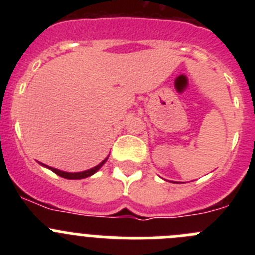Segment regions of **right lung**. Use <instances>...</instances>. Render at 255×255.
<instances>
[{"instance_id":"right-lung-1","label":"right lung","mask_w":255,"mask_h":255,"mask_svg":"<svg viewBox=\"0 0 255 255\" xmlns=\"http://www.w3.org/2000/svg\"><path fill=\"white\" fill-rule=\"evenodd\" d=\"M108 159L105 158L103 159L102 162H101L100 164H97L96 167L93 168H89V170L87 171H82V172H66V171H61V170H57V168H53V167H49V166H47V164H43V163H40V166H43V167L48 168V170H51L52 172H55L56 175H58V176L61 177H64V179H69V180H80V179H85V177H89L92 176V175H94V173L97 172V171L100 170L101 167H102L103 164L106 163V161Z\"/></svg>"}]
</instances>
